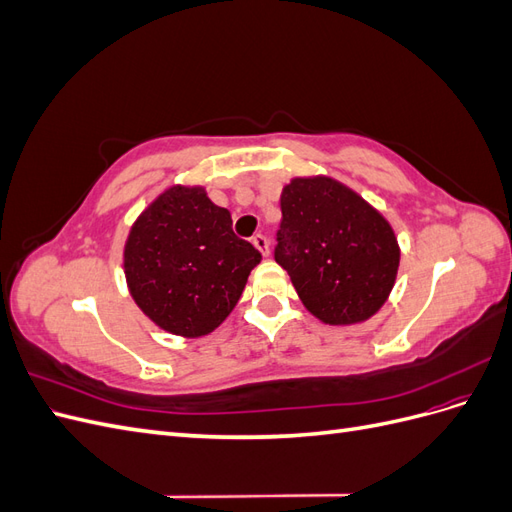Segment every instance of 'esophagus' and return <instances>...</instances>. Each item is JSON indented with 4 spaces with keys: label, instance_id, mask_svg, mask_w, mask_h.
I'll return each instance as SVG.
<instances>
[{
    "label": "esophagus",
    "instance_id": "obj_1",
    "mask_svg": "<svg viewBox=\"0 0 512 512\" xmlns=\"http://www.w3.org/2000/svg\"><path fill=\"white\" fill-rule=\"evenodd\" d=\"M252 243L256 245V250H258L262 256H269V239H267L265 235H260V232H258V235L252 237Z\"/></svg>",
    "mask_w": 512,
    "mask_h": 512
}]
</instances>
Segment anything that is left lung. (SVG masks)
Instances as JSON below:
<instances>
[{"label":"left lung","mask_w":512,"mask_h":512,"mask_svg":"<svg viewBox=\"0 0 512 512\" xmlns=\"http://www.w3.org/2000/svg\"><path fill=\"white\" fill-rule=\"evenodd\" d=\"M275 262L303 305L327 324L374 316L399 267L395 232L346 185L329 177L292 179L282 192Z\"/></svg>","instance_id":"1"}]
</instances>
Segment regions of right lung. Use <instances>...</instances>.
Here are the masks:
<instances>
[{
	"label": "right lung",
	"mask_w": 512,
	"mask_h": 512,
	"mask_svg": "<svg viewBox=\"0 0 512 512\" xmlns=\"http://www.w3.org/2000/svg\"><path fill=\"white\" fill-rule=\"evenodd\" d=\"M260 262L232 232L230 211L203 188L166 190L143 211L123 252L136 305L168 333L200 337L220 327Z\"/></svg>",
	"instance_id": "1"
}]
</instances>
